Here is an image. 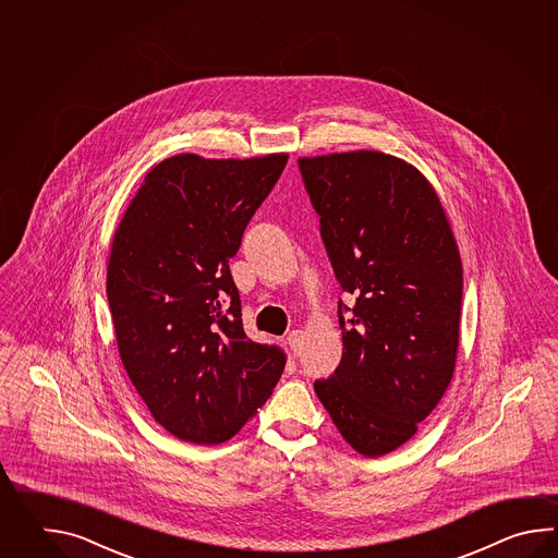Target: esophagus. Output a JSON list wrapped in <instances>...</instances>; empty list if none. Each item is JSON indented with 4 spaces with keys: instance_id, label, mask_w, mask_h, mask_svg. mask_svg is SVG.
Returning <instances> with one entry per match:
<instances>
[{
    "instance_id": "obj_1",
    "label": "esophagus",
    "mask_w": 558,
    "mask_h": 558,
    "mask_svg": "<svg viewBox=\"0 0 558 558\" xmlns=\"http://www.w3.org/2000/svg\"><path fill=\"white\" fill-rule=\"evenodd\" d=\"M287 343H289V347H291V351H293V353H299V351H301V343H303V332H289V335H287Z\"/></svg>"
}]
</instances>
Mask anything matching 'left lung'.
<instances>
[{
    "label": "left lung",
    "mask_w": 558,
    "mask_h": 558,
    "mask_svg": "<svg viewBox=\"0 0 558 558\" xmlns=\"http://www.w3.org/2000/svg\"><path fill=\"white\" fill-rule=\"evenodd\" d=\"M320 238L344 293L343 356L315 392L359 454L383 457L418 430L457 365L463 263L428 179L383 151L299 157Z\"/></svg>",
    "instance_id": "1"
}]
</instances>
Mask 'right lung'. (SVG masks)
Returning a JSON list of instances; mask_svg holds the SVG:
<instances>
[{
  "label": "right lung",
  "mask_w": 558,
  "mask_h": 558,
  "mask_svg": "<svg viewBox=\"0 0 558 558\" xmlns=\"http://www.w3.org/2000/svg\"><path fill=\"white\" fill-rule=\"evenodd\" d=\"M287 159L167 157L116 229L107 299L119 356L155 421L185 442L238 435L283 373V349L243 331L229 259Z\"/></svg>",
  "instance_id": "add662e5"
}]
</instances>
